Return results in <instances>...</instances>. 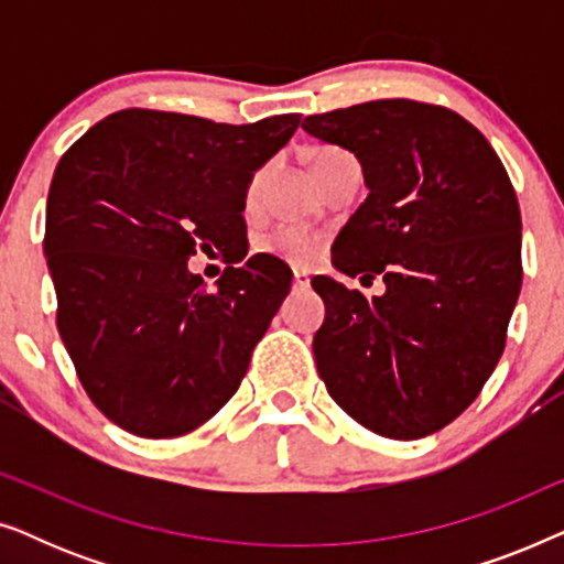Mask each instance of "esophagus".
<instances>
[{
    "label": "esophagus",
    "mask_w": 564,
    "mask_h": 564,
    "mask_svg": "<svg viewBox=\"0 0 564 564\" xmlns=\"http://www.w3.org/2000/svg\"><path fill=\"white\" fill-rule=\"evenodd\" d=\"M292 288H295V290L311 288V274H307L305 269H295V272H292Z\"/></svg>",
    "instance_id": "34e87169"
}]
</instances>
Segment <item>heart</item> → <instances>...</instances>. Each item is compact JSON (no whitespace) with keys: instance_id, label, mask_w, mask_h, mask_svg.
<instances>
[{"instance_id":"1","label":"heart","mask_w":564,"mask_h":564,"mask_svg":"<svg viewBox=\"0 0 564 564\" xmlns=\"http://www.w3.org/2000/svg\"><path fill=\"white\" fill-rule=\"evenodd\" d=\"M338 153L344 151H336V149H328V151H321L318 159H315V164L323 159H330V156H338ZM257 187H259V180L251 182L249 187V195L253 197L257 195ZM267 251L276 253V257H284L290 261H311L315 257V251H318V238H315L311 230L305 228H297V226H282L269 234L264 241H261Z\"/></svg>"}]
</instances>
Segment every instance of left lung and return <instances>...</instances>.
I'll return each instance as SVG.
<instances>
[{
    "mask_svg": "<svg viewBox=\"0 0 564 564\" xmlns=\"http://www.w3.org/2000/svg\"><path fill=\"white\" fill-rule=\"evenodd\" d=\"M303 130L351 151L369 189L336 236L334 267L384 282V295L367 297L313 280L326 303L313 338L321 380L375 434H434L503 354L521 292L511 180L480 130L446 107L375 99L311 115Z\"/></svg>",
    "mask_w": 564,
    "mask_h": 564,
    "instance_id": "left-lung-1",
    "label": "left lung"
}]
</instances>
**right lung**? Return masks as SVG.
<instances>
[{"instance_id": "right-lung-1", "label": "right lung", "mask_w": 564, "mask_h": 564, "mask_svg": "<svg viewBox=\"0 0 564 564\" xmlns=\"http://www.w3.org/2000/svg\"><path fill=\"white\" fill-rule=\"evenodd\" d=\"M297 126L300 115L226 126L120 110L61 156L43 241L58 334L91 403L120 429L182 436L234 398L292 272L257 253L210 290L187 261L246 234L253 174Z\"/></svg>"}]
</instances>
